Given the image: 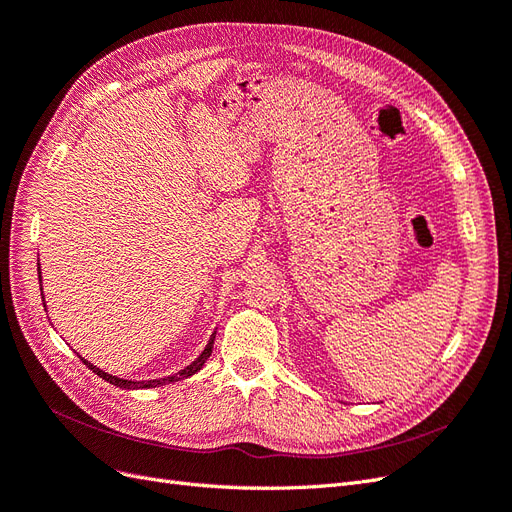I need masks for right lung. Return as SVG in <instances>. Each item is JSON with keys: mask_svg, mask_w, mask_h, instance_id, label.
<instances>
[{"mask_svg": "<svg viewBox=\"0 0 512 512\" xmlns=\"http://www.w3.org/2000/svg\"><path fill=\"white\" fill-rule=\"evenodd\" d=\"M40 283H42V278H40ZM42 289V287H40ZM212 344H214V334L210 336V340H208V344H206V349L202 351V355L197 357L191 366H187L185 370H180L176 376H166V378H155V381H144V383H134V381H123V378H117V376H112V374H108V372H104V370H100V368H95L93 364H89L87 359H82L87 364V368L89 370H93L97 376L100 378H104V381H108V383H112V385H117V387H121V389H148V387H161V385H168V383H176V381H183V378H187V376H191V374H195L197 370H202V366L206 364L208 361V357H210V353H212Z\"/></svg>", "mask_w": 512, "mask_h": 512, "instance_id": "add662e5", "label": "right lung"}]
</instances>
